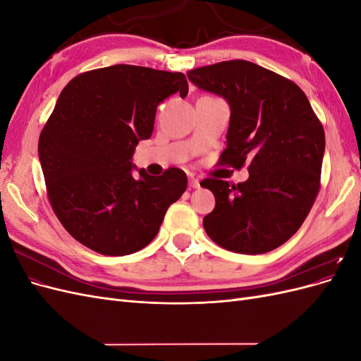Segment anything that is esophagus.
Here are the masks:
<instances>
[{"label": "esophagus", "instance_id": "1", "mask_svg": "<svg viewBox=\"0 0 361 361\" xmlns=\"http://www.w3.org/2000/svg\"><path fill=\"white\" fill-rule=\"evenodd\" d=\"M188 183H190V187H191V188H194V190L200 188V180H199V179H194V178H191Z\"/></svg>", "mask_w": 361, "mask_h": 361}]
</instances>
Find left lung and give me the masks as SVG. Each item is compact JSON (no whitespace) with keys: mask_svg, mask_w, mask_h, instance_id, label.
<instances>
[{"mask_svg":"<svg viewBox=\"0 0 361 361\" xmlns=\"http://www.w3.org/2000/svg\"><path fill=\"white\" fill-rule=\"evenodd\" d=\"M188 80L231 106L221 164L241 169L245 182L204 179L215 207L203 218L215 244L262 255L285 244L301 227L319 191L325 135L297 84L245 60L192 69Z\"/></svg>","mask_w":361,"mask_h":361,"instance_id":"obj_1","label":"left lung"}]
</instances>
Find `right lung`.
Instances as JSON below:
<instances>
[{
	"instance_id": "add662e5",
	"label": "right lung",
	"mask_w": 361,
	"mask_h": 361,
	"mask_svg": "<svg viewBox=\"0 0 361 361\" xmlns=\"http://www.w3.org/2000/svg\"><path fill=\"white\" fill-rule=\"evenodd\" d=\"M178 92L188 93L180 72L116 64L75 76L60 93L39 138L40 166L60 223L96 253L145 248L187 190L182 170L157 178L133 162L138 141L152 135L158 105Z\"/></svg>"
}]
</instances>
